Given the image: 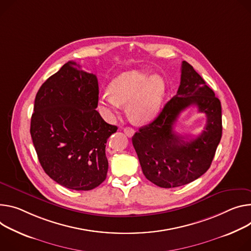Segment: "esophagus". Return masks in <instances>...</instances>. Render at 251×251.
Wrapping results in <instances>:
<instances>
[{"label": "esophagus", "instance_id": "34e87169", "mask_svg": "<svg viewBox=\"0 0 251 251\" xmlns=\"http://www.w3.org/2000/svg\"><path fill=\"white\" fill-rule=\"evenodd\" d=\"M124 133L128 136V137H132V136H133L134 133H135V131H134V129L131 128V127H126V128H124Z\"/></svg>", "mask_w": 251, "mask_h": 251}]
</instances>
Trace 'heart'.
<instances>
[{
  "label": "heart",
  "mask_w": 251,
  "mask_h": 251,
  "mask_svg": "<svg viewBox=\"0 0 251 251\" xmlns=\"http://www.w3.org/2000/svg\"><path fill=\"white\" fill-rule=\"evenodd\" d=\"M166 95V84L159 75L144 70L121 73L110 83L108 91L99 97V106L107 119L127 104L129 118L136 123H147L160 112Z\"/></svg>",
  "instance_id": "1"
}]
</instances>
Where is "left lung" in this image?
I'll list each match as a JSON object with an SVG mask.
<instances>
[{
	"label": "left lung",
	"mask_w": 251,
	"mask_h": 251,
	"mask_svg": "<svg viewBox=\"0 0 251 251\" xmlns=\"http://www.w3.org/2000/svg\"><path fill=\"white\" fill-rule=\"evenodd\" d=\"M190 105L207 115V125L196 139L185 141L173 128L179 113ZM221 135L219 99L183 61L177 94L153 122L134 134L132 143L145 177L159 187L173 188L190 183L209 169Z\"/></svg>",
	"instance_id": "left-lung-1"
}]
</instances>
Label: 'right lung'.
<instances>
[{"mask_svg":"<svg viewBox=\"0 0 251 251\" xmlns=\"http://www.w3.org/2000/svg\"><path fill=\"white\" fill-rule=\"evenodd\" d=\"M98 99L96 75L73 61L48 78L36 95L33 144L44 171L66 188L91 190L106 179V143L117 126L100 116Z\"/></svg>","mask_w":251,"mask_h":251,"instance_id":"1","label":"right lung"}]
</instances>
